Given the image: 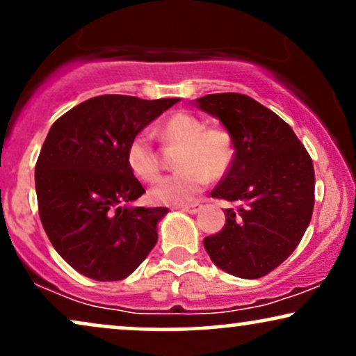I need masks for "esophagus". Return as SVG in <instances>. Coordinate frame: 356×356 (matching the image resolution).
I'll return each instance as SVG.
<instances>
[{
  "label": "esophagus",
  "mask_w": 356,
  "mask_h": 356,
  "mask_svg": "<svg viewBox=\"0 0 356 356\" xmlns=\"http://www.w3.org/2000/svg\"><path fill=\"white\" fill-rule=\"evenodd\" d=\"M181 210H182V211H187V213H192V215H195L197 211H200V210H202V205H200V204H192V205H186V207H182Z\"/></svg>",
  "instance_id": "obj_1"
}]
</instances>
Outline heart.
Listing matches in <instances>:
<instances>
[{
    "label": "heart",
    "mask_w": 356,
    "mask_h": 356,
    "mask_svg": "<svg viewBox=\"0 0 356 356\" xmlns=\"http://www.w3.org/2000/svg\"><path fill=\"white\" fill-rule=\"evenodd\" d=\"M168 141L184 145L179 156V172L159 179L149 191V199L157 205H186L195 199L209 182L230 168L235 147L232 134L225 128H205V123L191 113H175L161 126ZM126 163L141 181H154L159 175V156L149 131L134 134L126 149Z\"/></svg>",
    "instance_id": "b5f03b06"
}]
</instances>
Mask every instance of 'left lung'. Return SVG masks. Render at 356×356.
Here are the masks:
<instances>
[{
	"mask_svg": "<svg viewBox=\"0 0 356 356\" xmlns=\"http://www.w3.org/2000/svg\"><path fill=\"white\" fill-rule=\"evenodd\" d=\"M193 105L232 134L235 157L211 197L236 202L204 246L215 266L243 279L276 269L298 248L314 210L309 152L284 120L251 97L211 93Z\"/></svg>",
	"mask_w": 356,
	"mask_h": 356,
	"instance_id": "1",
	"label": "left lung"
}]
</instances>
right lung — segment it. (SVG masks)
<instances>
[{"label": "right lung", "mask_w": 356, "mask_h": 356, "mask_svg": "<svg viewBox=\"0 0 356 356\" xmlns=\"http://www.w3.org/2000/svg\"><path fill=\"white\" fill-rule=\"evenodd\" d=\"M179 98L100 95L62 115L35 164L39 217L58 254L95 281H120L157 243L165 207H131L145 193L126 163L134 134Z\"/></svg>", "instance_id": "obj_1"}]
</instances>
